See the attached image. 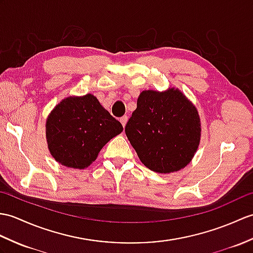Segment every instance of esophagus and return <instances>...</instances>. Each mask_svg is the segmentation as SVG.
Listing matches in <instances>:
<instances>
[{
	"mask_svg": "<svg viewBox=\"0 0 253 253\" xmlns=\"http://www.w3.org/2000/svg\"><path fill=\"white\" fill-rule=\"evenodd\" d=\"M121 123H122V125H123V127H125V125L127 124V121H128V117L127 116H123V117H121Z\"/></svg>",
	"mask_w": 253,
	"mask_h": 253,
	"instance_id": "esophagus-1",
	"label": "esophagus"
}]
</instances>
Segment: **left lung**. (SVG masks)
<instances>
[{
  "mask_svg": "<svg viewBox=\"0 0 253 253\" xmlns=\"http://www.w3.org/2000/svg\"><path fill=\"white\" fill-rule=\"evenodd\" d=\"M196 108L178 89L144 90L125 132L144 166L160 173L184 168L201 140Z\"/></svg>",
  "mask_w": 253,
  "mask_h": 253,
  "instance_id": "1",
  "label": "left lung"
}]
</instances>
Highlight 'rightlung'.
<instances>
[{
    "label": "right lung",
    "instance_id": "add662e5",
    "mask_svg": "<svg viewBox=\"0 0 253 253\" xmlns=\"http://www.w3.org/2000/svg\"><path fill=\"white\" fill-rule=\"evenodd\" d=\"M122 131L121 123L90 93L62 100L46 122L50 154L70 168L89 166L105 143Z\"/></svg>",
    "mask_w": 253,
    "mask_h": 253
}]
</instances>
